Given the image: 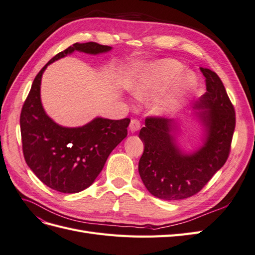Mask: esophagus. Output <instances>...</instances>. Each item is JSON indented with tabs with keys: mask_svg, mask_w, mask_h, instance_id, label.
Instances as JSON below:
<instances>
[{
	"mask_svg": "<svg viewBox=\"0 0 255 255\" xmlns=\"http://www.w3.org/2000/svg\"><path fill=\"white\" fill-rule=\"evenodd\" d=\"M140 122H139V120H137V119H133L132 121H130V123H129V130L132 133H135V132H137V130H139V128H140Z\"/></svg>",
	"mask_w": 255,
	"mask_h": 255,
	"instance_id": "esophagus-1",
	"label": "esophagus"
}]
</instances>
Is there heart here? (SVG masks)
<instances>
[{
	"label": "heart",
	"mask_w": 255,
	"mask_h": 255,
	"mask_svg": "<svg viewBox=\"0 0 255 255\" xmlns=\"http://www.w3.org/2000/svg\"><path fill=\"white\" fill-rule=\"evenodd\" d=\"M183 71V67L174 60H160L149 67L132 85L130 90L139 99H145L158 94L168 86ZM194 82V78L187 74L182 83L176 84L165 95L159 97L152 106L153 113L157 115L172 112L182 102L183 97Z\"/></svg>",
	"instance_id": "heart-1"
}]
</instances>
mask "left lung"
I'll return each mask as SVG.
<instances>
[{
    "mask_svg": "<svg viewBox=\"0 0 255 255\" xmlns=\"http://www.w3.org/2000/svg\"><path fill=\"white\" fill-rule=\"evenodd\" d=\"M206 92L196 102L204 127L201 148L183 152L176 143L173 119L148 117L139 138L144 150L138 164L141 180L151 195L163 200H182L196 195L227 161L235 129V111L219 76L200 68Z\"/></svg>",
    "mask_w": 255,
    "mask_h": 255,
    "instance_id": "1",
    "label": "left lung"
}]
</instances>
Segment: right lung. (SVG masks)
I'll return each instance as SVG.
<instances>
[{"instance_id":"1","label":"right lung","mask_w":255,"mask_h":255,"mask_svg":"<svg viewBox=\"0 0 255 255\" xmlns=\"http://www.w3.org/2000/svg\"><path fill=\"white\" fill-rule=\"evenodd\" d=\"M97 42H76L58 53L36 75L20 116L22 149L27 166L48 187L75 194L95 182L107 157L128 135L129 119L98 117L80 128H65L45 114L40 99L42 73L48 65L74 51L91 55L111 51Z\"/></svg>"}]
</instances>
